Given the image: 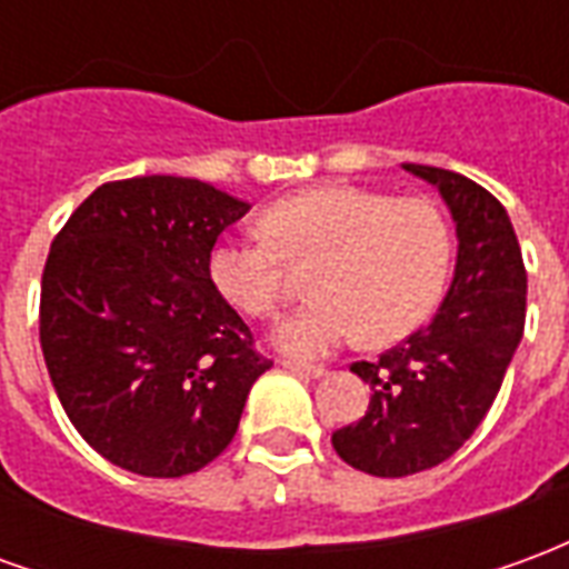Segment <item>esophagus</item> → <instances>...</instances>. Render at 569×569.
Returning <instances> with one entry per match:
<instances>
[{
  "label": "esophagus",
  "instance_id": "34e87169",
  "mask_svg": "<svg viewBox=\"0 0 569 569\" xmlns=\"http://www.w3.org/2000/svg\"><path fill=\"white\" fill-rule=\"evenodd\" d=\"M283 366L289 371L301 375V378H322V375H326L322 366H310V362H298V359H283Z\"/></svg>",
  "mask_w": 569,
  "mask_h": 569
}]
</instances>
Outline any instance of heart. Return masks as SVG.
I'll return each mask as SVG.
<instances>
[{
  "label": "heart",
  "mask_w": 569,
  "mask_h": 569,
  "mask_svg": "<svg viewBox=\"0 0 569 569\" xmlns=\"http://www.w3.org/2000/svg\"><path fill=\"white\" fill-rule=\"evenodd\" d=\"M264 237H224L207 271L216 292L268 320L289 292V264H313V301L277 326L286 353L320 357L362 335L393 345L439 305L451 268V228L429 198L375 188L320 186L261 212Z\"/></svg>",
  "instance_id": "b5f03b06"
}]
</instances>
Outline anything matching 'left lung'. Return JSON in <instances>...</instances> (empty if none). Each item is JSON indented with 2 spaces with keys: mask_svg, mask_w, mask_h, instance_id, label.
Returning <instances> with one entry per match:
<instances>
[{
  "mask_svg": "<svg viewBox=\"0 0 569 569\" xmlns=\"http://www.w3.org/2000/svg\"><path fill=\"white\" fill-rule=\"evenodd\" d=\"M439 188L457 222V268L439 313L375 362L350 371L371 387L369 411L332 432L359 472L402 478L445 463L500 393L525 335L527 271L509 212L472 179L406 163Z\"/></svg>",
  "mask_w": 569,
  "mask_h": 569,
  "instance_id": "left-lung-1",
  "label": "left lung"
}]
</instances>
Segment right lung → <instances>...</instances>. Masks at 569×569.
<instances>
[{
	"label": "right lung",
	"instance_id": "add662e5",
	"mask_svg": "<svg viewBox=\"0 0 569 569\" xmlns=\"http://www.w3.org/2000/svg\"><path fill=\"white\" fill-rule=\"evenodd\" d=\"M249 203L200 179L137 176L81 200L42 271L39 341L60 406L109 463L198 472L231 445L271 369L207 271Z\"/></svg>",
	"mask_w": 569,
	"mask_h": 569
}]
</instances>
